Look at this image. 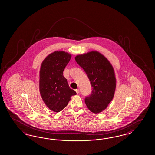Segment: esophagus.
<instances>
[{
    "instance_id": "34e87169",
    "label": "esophagus",
    "mask_w": 155,
    "mask_h": 155,
    "mask_svg": "<svg viewBox=\"0 0 155 155\" xmlns=\"http://www.w3.org/2000/svg\"><path fill=\"white\" fill-rule=\"evenodd\" d=\"M75 91V92H76V93H77V94H78V93L80 92V90H79V89H76Z\"/></svg>"
}]
</instances>
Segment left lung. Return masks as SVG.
Wrapping results in <instances>:
<instances>
[{
    "instance_id": "8db88e82",
    "label": "left lung",
    "mask_w": 155,
    "mask_h": 155,
    "mask_svg": "<svg viewBox=\"0 0 155 155\" xmlns=\"http://www.w3.org/2000/svg\"><path fill=\"white\" fill-rule=\"evenodd\" d=\"M75 59L86 73L92 87L91 94L85 97V103L91 112L100 113L113 99L115 92L116 81L113 67L97 51L77 55Z\"/></svg>"
}]
</instances>
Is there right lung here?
Segmentation results:
<instances>
[{"label": "right lung", "instance_id": "obj_1", "mask_svg": "<svg viewBox=\"0 0 155 155\" xmlns=\"http://www.w3.org/2000/svg\"><path fill=\"white\" fill-rule=\"evenodd\" d=\"M71 58L64 51H55L42 62L39 77V90L47 107L59 112L67 106L71 97L77 93L69 87L63 71Z\"/></svg>", "mask_w": 155, "mask_h": 155}]
</instances>
